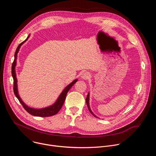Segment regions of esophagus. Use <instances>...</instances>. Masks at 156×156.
I'll return each mask as SVG.
<instances>
[{"label": "esophagus", "mask_w": 156, "mask_h": 156, "mask_svg": "<svg viewBox=\"0 0 156 156\" xmlns=\"http://www.w3.org/2000/svg\"><path fill=\"white\" fill-rule=\"evenodd\" d=\"M90 73L89 72H84L83 73L82 75H81V79H83V80H87L89 78H90Z\"/></svg>", "instance_id": "obj_1"}]
</instances>
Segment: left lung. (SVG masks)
Wrapping results in <instances>:
<instances>
[{"label":"left lung","instance_id":"left-lung-1","mask_svg":"<svg viewBox=\"0 0 156 156\" xmlns=\"http://www.w3.org/2000/svg\"><path fill=\"white\" fill-rule=\"evenodd\" d=\"M86 104H87V108H88V110H89V111H90V113L94 116V117H95L96 118H99L98 117H97L93 112H92V110H91V108H90V93L88 92V93H87V97H86Z\"/></svg>","mask_w":156,"mask_h":156}]
</instances>
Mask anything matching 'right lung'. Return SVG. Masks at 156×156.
<instances>
[{"instance_id": "obj_1", "label": "right lung", "mask_w": 156, "mask_h": 156, "mask_svg": "<svg viewBox=\"0 0 156 156\" xmlns=\"http://www.w3.org/2000/svg\"><path fill=\"white\" fill-rule=\"evenodd\" d=\"M30 36V34L28 35L27 38L23 42H22L20 44V45L18 46V48H17V49L15 51V53L14 61L13 62L12 66V75L13 78V83H14L13 91H14L15 95L16 96V97L17 98V99H18L20 102L21 104L22 105H23L24 108L31 115L36 116V117H41L52 116V115H54L57 114L58 112V111L60 110V108H62V105H63V104L65 102L66 94H67V93L70 90V88L73 86V85L78 81V79L74 80L70 84H69L68 86H66L65 87V89L63 90V91L61 93V94H60V96H58V98H57L56 101L52 105H49L47 107L42 108H31V107H29L28 105H27L23 101H22V99H21L20 95H19V93H18V84H17V78H16V71H15V66L16 65L17 55H18V53L20 51V49L21 46L23 45V44L28 40Z\"/></svg>"}]
</instances>
